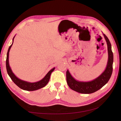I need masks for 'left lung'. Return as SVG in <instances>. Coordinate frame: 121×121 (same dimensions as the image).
Returning <instances> with one entry per match:
<instances>
[{
  "instance_id": "left-lung-1",
  "label": "left lung",
  "mask_w": 121,
  "mask_h": 121,
  "mask_svg": "<svg viewBox=\"0 0 121 121\" xmlns=\"http://www.w3.org/2000/svg\"><path fill=\"white\" fill-rule=\"evenodd\" d=\"M103 35L107 43L108 56L106 69L98 77L92 81L88 82L76 80L72 76L68 69L66 72L67 82L69 87L73 91L83 94L92 93L101 89L109 80L112 72L113 53L109 40L105 34H103Z\"/></svg>"
}]
</instances>
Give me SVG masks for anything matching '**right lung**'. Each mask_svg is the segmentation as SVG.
I'll return each mask as SVG.
<instances>
[{"instance_id": "1", "label": "right lung", "mask_w": 121, "mask_h": 121, "mask_svg": "<svg viewBox=\"0 0 121 121\" xmlns=\"http://www.w3.org/2000/svg\"><path fill=\"white\" fill-rule=\"evenodd\" d=\"M15 36L13 38V42L11 46L9 47V50H8V52L7 53V58H6V69L8 73V75L11 78V79L13 81V82L15 84L19 86L20 89H21L23 90H26V91H35V90H37L38 89H40L41 88L44 87V86L48 84L49 81H50V76L51 73H52L55 69V67L53 69H51L47 73V74L45 76V77L42 78L41 80L39 81L36 82L31 83L27 81H25L22 79H20L17 77H16L15 75L13 73V71L12 70V69L9 65V51L11 50V48L13 44L14 39L15 38Z\"/></svg>"}]
</instances>
